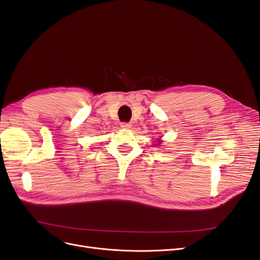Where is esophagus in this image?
Returning a JSON list of instances; mask_svg holds the SVG:
<instances>
[{
	"mask_svg": "<svg viewBox=\"0 0 260 260\" xmlns=\"http://www.w3.org/2000/svg\"><path fill=\"white\" fill-rule=\"evenodd\" d=\"M132 127V124L129 122H122L121 123V128L122 129H130Z\"/></svg>",
	"mask_w": 260,
	"mask_h": 260,
	"instance_id": "34e87169",
	"label": "esophagus"
}]
</instances>
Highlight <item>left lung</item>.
Here are the masks:
<instances>
[{
	"mask_svg": "<svg viewBox=\"0 0 260 260\" xmlns=\"http://www.w3.org/2000/svg\"><path fill=\"white\" fill-rule=\"evenodd\" d=\"M158 143H159V144H160V141H158Z\"/></svg>",
	"mask_w": 260,
	"mask_h": 260,
	"instance_id": "8db88e82",
	"label": "left lung"
}]
</instances>
